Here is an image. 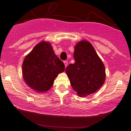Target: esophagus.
<instances>
[{"label":"esophagus","instance_id":"esophagus-1","mask_svg":"<svg viewBox=\"0 0 131 131\" xmlns=\"http://www.w3.org/2000/svg\"><path fill=\"white\" fill-rule=\"evenodd\" d=\"M63 63L64 64V66H65V68H67V66H68V61H64Z\"/></svg>","mask_w":131,"mask_h":131}]
</instances>
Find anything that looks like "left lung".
Returning <instances> with one entry per match:
<instances>
[{
	"label": "left lung",
	"mask_w": 131,
	"mask_h": 131,
	"mask_svg": "<svg viewBox=\"0 0 131 131\" xmlns=\"http://www.w3.org/2000/svg\"><path fill=\"white\" fill-rule=\"evenodd\" d=\"M73 57L74 63L70 64L66 68L72 88L79 97L94 94L105 82L104 64L88 40L76 43Z\"/></svg>",
	"instance_id": "8db88e82"
}]
</instances>
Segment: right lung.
<instances>
[{
	"label": "right lung",
	"mask_w": 131,
	"mask_h": 131,
	"mask_svg": "<svg viewBox=\"0 0 131 131\" xmlns=\"http://www.w3.org/2000/svg\"><path fill=\"white\" fill-rule=\"evenodd\" d=\"M64 71V64L54 53L47 41L40 42L24 59L22 74L30 88L38 92L49 91L58 74Z\"/></svg>",
	"instance_id": "right-lung-1"
}]
</instances>
